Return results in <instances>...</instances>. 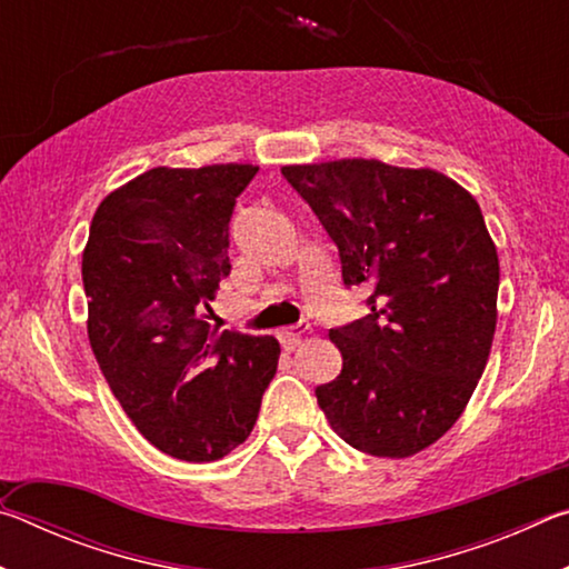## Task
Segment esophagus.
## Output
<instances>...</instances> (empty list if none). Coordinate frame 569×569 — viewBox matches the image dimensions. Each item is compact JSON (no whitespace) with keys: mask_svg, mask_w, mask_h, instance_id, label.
<instances>
[{"mask_svg":"<svg viewBox=\"0 0 569 569\" xmlns=\"http://www.w3.org/2000/svg\"><path fill=\"white\" fill-rule=\"evenodd\" d=\"M308 331V323L306 321H298L296 326H288V329L276 331L278 341H281L283 349H296L298 341H301V336Z\"/></svg>","mask_w":569,"mask_h":569,"instance_id":"esophagus-1","label":"esophagus"}]
</instances>
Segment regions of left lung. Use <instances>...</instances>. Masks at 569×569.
Listing matches in <instances>:
<instances>
[{"label": "left lung", "mask_w": 569, "mask_h": 569, "mask_svg": "<svg viewBox=\"0 0 569 569\" xmlns=\"http://www.w3.org/2000/svg\"><path fill=\"white\" fill-rule=\"evenodd\" d=\"M339 248L369 313L329 331L341 373L316 401L346 445L401 459L447 435L485 371L499 261L477 200L437 170L333 160L281 170Z\"/></svg>", "instance_id": "8db88e82"}]
</instances>
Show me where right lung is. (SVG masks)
<instances>
[{"instance_id": "1", "label": "right lung", "mask_w": 569, "mask_h": 569, "mask_svg": "<svg viewBox=\"0 0 569 569\" xmlns=\"http://www.w3.org/2000/svg\"><path fill=\"white\" fill-rule=\"evenodd\" d=\"M253 166L152 168L102 200L82 253L88 336L152 447L216 461L243 445L271 383L273 336L208 323L230 273V218Z\"/></svg>"}]
</instances>
